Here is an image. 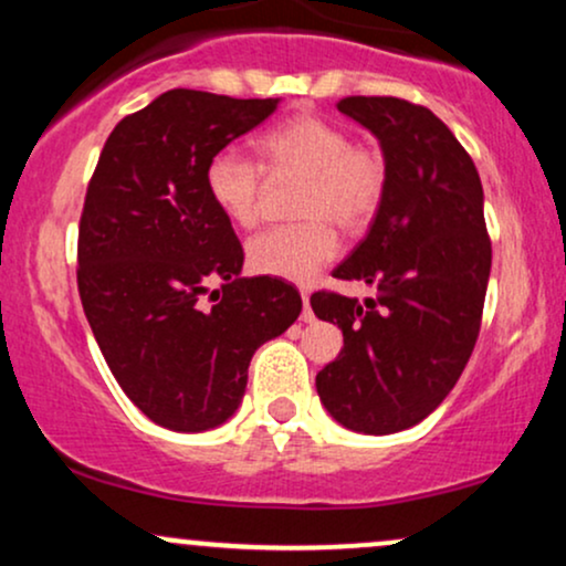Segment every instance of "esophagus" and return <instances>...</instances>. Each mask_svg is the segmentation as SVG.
Instances as JSON below:
<instances>
[{"label":"esophagus","instance_id":"34e87169","mask_svg":"<svg viewBox=\"0 0 566 566\" xmlns=\"http://www.w3.org/2000/svg\"><path fill=\"white\" fill-rule=\"evenodd\" d=\"M301 297H303V316L301 319L303 322H314V311H311V297H308V292H301Z\"/></svg>","mask_w":566,"mask_h":566}]
</instances>
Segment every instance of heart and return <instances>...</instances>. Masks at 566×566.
I'll return each instance as SVG.
<instances>
[{
	"mask_svg": "<svg viewBox=\"0 0 566 566\" xmlns=\"http://www.w3.org/2000/svg\"><path fill=\"white\" fill-rule=\"evenodd\" d=\"M258 165L223 148L207 161L205 188L220 216L239 229H252L263 216V175L297 178L292 216L247 242V263L255 274L308 282L337 250V231H367L380 212L388 188L382 151L350 140L348 129L319 114H297L255 138Z\"/></svg>",
	"mask_w": 566,
	"mask_h": 566,
	"instance_id": "1",
	"label": "heart"
}]
</instances>
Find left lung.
<instances>
[{
    "label": "left lung",
    "mask_w": 566,
    "mask_h": 566,
    "mask_svg": "<svg viewBox=\"0 0 566 566\" xmlns=\"http://www.w3.org/2000/svg\"><path fill=\"white\" fill-rule=\"evenodd\" d=\"M337 112L380 140L388 188L367 237L333 271L378 295H311L314 314L343 329L316 391L337 423L382 437L428 418L469 365L492 244L476 167L437 114L365 95L343 97Z\"/></svg>",
    "instance_id": "obj_1"
}]
</instances>
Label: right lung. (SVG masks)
<instances>
[{
  "label": "right lung",
  "mask_w": 566,
  "mask_h": 566,
  "mask_svg": "<svg viewBox=\"0 0 566 566\" xmlns=\"http://www.w3.org/2000/svg\"><path fill=\"white\" fill-rule=\"evenodd\" d=\"M276 103L161 93L114 127L90 178L76 250L84 316L122 391L170 431L226 423L252 354L301 316L292 284L239 276L244 250L205 188L207 161Z\"/></svg>",
  "instance_id": "1"
}]
</instances>
